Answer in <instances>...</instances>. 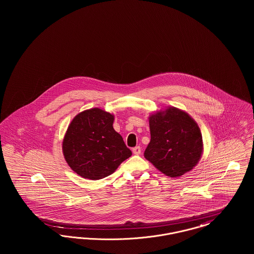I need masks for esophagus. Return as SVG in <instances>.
<instances>
[{
    "label": "esophagus",
    "instance_id": "obj_1",
    "mask_svg": "<svg viewBox=\"0 0 254 254\" xmlns=\"http://www.w3.org/2000/svg\"><path fill=\"white\" fill-rule=\"evenodd\" d=\"M132 152L135 155H139L141 153V147L140 146H135L132 148Z\"/></svg>",
    "mask_w": 254,
    "mask_h": 254
}]
</instances>
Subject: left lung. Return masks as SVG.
I'll return each mask as SVG.
<instances>
[{
  "label": "left lung",
  "mask_w": 254,
  "mask_h": 254,
  "mask_svg": "<svg viewBox=\"0 0 254 254\" xmlns=\"http://www.w3.org/2000/svg\"><path fill=\"white\" fill-rule=\"evenodd\" d=\"M150 142L146 160L169 177L191 170L201 158L203 139L199 127L186 112L170 108L149 117Z\"/></svg>",
  "instance_id": "8db88e82"
}]
</instances>
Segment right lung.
I'll use <instances>...</instances> for the list:
<instances>
[{
    "label": "right lung",
    "instance_id": "1",
    "mask_svg": "<svg viewBox=\"0 0 254 254\" xmlns=\"http://www.w3.org/2000/svg\"><path fill=\"white\" fill-rule=\"evenodd\" d=\"M114 117L100 109L79 113L70 123L63 152L68 166L80 176L99 180L112 174L132 152L113 128Z\"/></svg>",
    "mask_w": 254,
    "mask_h": 254
}]
</instances>
